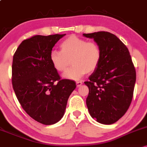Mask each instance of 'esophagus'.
<instances>
[{
    "instance_id": "esophagus-1",
    "label": "esophagus",
    "mask_w": 147,
    "mask_h": 147,
    "mask_svg": "<svg viewBox=\"0 0 147 147\" xmlns=\"http://www.w3.org/2000/svg\"><path fill=\"white\" fill-rule=\"evenodd\" d=\"M82 85V81H76V85L78 87H80Z\"/></svg>"
}]
</instances>
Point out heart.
Masks as SVG:
<instances>
[{
  "label": "heart",
  "mask_w": 147,
  "mask_h": 147,
  "mask_svg": "<svg viewBox=\"0 0 147 147\" xmlns=\"http://www.w3.org/2000/svg\"><path fill=\"white\" fill-rule=\"evenodd\" d=\"M60 47L61 51H51L49 58L59 72L66 71L72 61V67L64 74L65 78L79 80L87 73L94 71L99 65L101 50L96 42L70 35L61 42Z\"/></svg>",
  "instance_id": "b5f03b06"
}]
</instances>
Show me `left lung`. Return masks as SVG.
Returning a JSON list of instances; mask_svg holds the SVG:
<instances>
[{"instance_id": "left-lung-1", "label": "left lung", "mask_w": 147, "mask_h": 147, "mask_svg": "<svg viewBox=\"0 0 147 147\" xmlns=\"http://www.w3.org/2000/svg\"><path fill=\"white\" fill-rule=\"evenodd\" d=\"M83 35L93 38L101 50L99 65L85 82L89 88L87 108L96 121L112 124L122 117L131 105L136 69L128 49L116 35L104 31Z\"/></svg>"}]
</instances>
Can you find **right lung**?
<instances>
[{"mask_svg": "<svg viewBox=\"0 0 147 147\" xmlns=\"http://www.w3.org/2000/svg\"><path fill=\"white\" fill-rule=\"evenodd\" d=\"M64 34L34 35L21 43L13 56L11 82L26 113L44 125L63 117L76 82L61 79L50 61V53Z\"/></svg>", "mask_w": 147, "mask_h": 147, "instance_id": "obj_1", "label": "right lung"}]
</instances>
